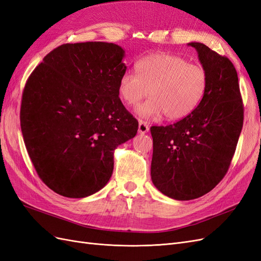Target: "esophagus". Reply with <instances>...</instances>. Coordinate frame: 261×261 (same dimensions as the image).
I'll use <instances>...</instances> for the list:
<instances>
[{"instance_id": "obj_1", "label": "esophagus", "mask_w": 261, "mask_h": 261, "mask_svg": "<svg viewBox=\"0 0 261 261\" xmlns=\"http://www.w3.org/2000/svg\"><path fill=\"white\" fill-rule=\"evenodd\" d=\"M148 130H149V125L146 122L140 120L139 125H138V132L140 134H146Z\"/></svg>"}]
</instances>
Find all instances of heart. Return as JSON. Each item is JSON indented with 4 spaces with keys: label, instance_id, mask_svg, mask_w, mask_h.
<instances>
[{
    "label": "heart",
    "instance_id": "obj_1",
    "mask_svg": "<svg viewBox=\"0 0 261 261\" xmlns=\"http://www.w3.org/2000/svg\"><path fill=\"white\" fill-rule=\"evenodd\" d=\"M136 73L125 72L118 82V94L126 105H138L143 117L161 114L168 120H180L200 105L208 87L206 69L170 53H151L135 63ZM150 92H148V89Z\"/></svg>",
    "mask_w": 261,
    "mask_h": 261
}]
</instances>
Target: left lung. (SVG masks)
<instances>
[{"instance_id":"obj_1","label":"left lung","mask_w":261,"mask_h":261,"mask_svg":"<svg viewBox=\"0 0 261 261\" xmlns=\"http://www.w3.org/2000/svg\"><path fill=\"white\" fill-rule=\"evenodd\" d=\"M208 75L200 105L180 121L151 126V179L170 198L191 200L209 193L230 168L244 121L233 63L207 45L191 42Z\"/></svg>"}]
</instances>
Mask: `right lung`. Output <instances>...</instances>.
Listing matches in <instances>:
<instances>
[{
  "mask_svg": "<svg viewBox=\"0 0 261 261\" xmlns=\"http://www.w3.org/2000/svg\"><path fill=\"white\" fill-rule=\"evenodd\" d=\"M123 58L114 43L62 44L26 82L23 141L37 174L59 195L84 198L103 188L114 149L137 134V120L118 97Z\"/></svg>",
  "mask_w": 261,
  "mask_h": 261,
  "instance_id": "obj_1",
  "label": "right lung"
}]
</instances>
